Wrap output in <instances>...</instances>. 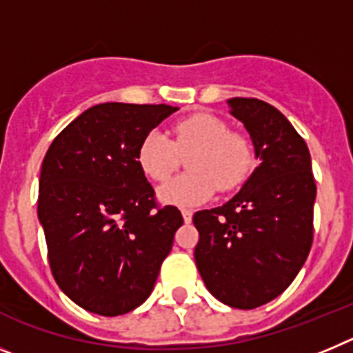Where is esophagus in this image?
Segmentation results:
<instances>
[{
  "label": "esophagus",
  "mask_w": 353,
  "mask_h": 353,
  "mask_svg": "<svg viewBox=\"0 0 353 353\" xmlns=\"http://www.w3.org/2000/svg\"><path fill=\"white\" fill-rule=\"evenodd\" d=\"M182 217H183V221H185L187 224L191 223V221H192V210H191V208H182Z\"/></svg>",
  "instance_id": "obj_1"
}]
</instances>
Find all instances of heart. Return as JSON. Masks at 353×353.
Here are the masks:
<instances>
[{
    "mask_svg": "<svg viewBox=\"0 0 353 353\" xmlns=\"http://www.w3.org/2000/svg\"><path fill=\"white\" fill-rule=\"evenodd\" d=\"M174 141L161 130H150L138 150L141 170L152 180H164L176 170L179 152L194 150L187 159L191 171L174 176L159 189L164 203L194 207L214 196L215 189L232 191L244 182L252 166L251 143L236 132H228L221 118L208 113L192 114L174 125Z\"/></svg>",
    "mask_w": 353,
    "mask_h": 353,
    "instance_id": "1",
    "label": "heart"
}]
</instances>
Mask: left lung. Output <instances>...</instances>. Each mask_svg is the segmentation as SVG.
<instances>
[{
  "label": "left lung",
  "instance_id": "8db88e82",
  "mask_svg": "<svg viewBox=\"0 0 353 353\" xmlns=\"http://www.w3.org/2000/svg\"><path fill=\"white\" fill-rule=\"evenodd\" d=\"M226 104L260 164L230 201L196 212L194 260L217 301L254 310L281 295L310 254L316 185L307 145L279 109L244 97Z\"/></svg>",
  "mask_w": 353,
  "mask_h": 353
}]
</instances>
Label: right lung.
Listing matches in <instances>:
<instances>
[{"mask_svg": "<svg viewBox=\"0 0 353 353\" xmlns=\"http://www.w3.org/2000/svg\"><path fill=\"white\" fill-rule=\"evenodd\" d=\"M179 108L104 102L70 121L49 146L39 180V221L52 276L90 313L141 305L182 226L155 205L138 162L143 138Z\"/></svg>", "mask_w": 353, "mask_h": 353, "instance_id": "add662e5", "label": "right lung"}]
</instances>
